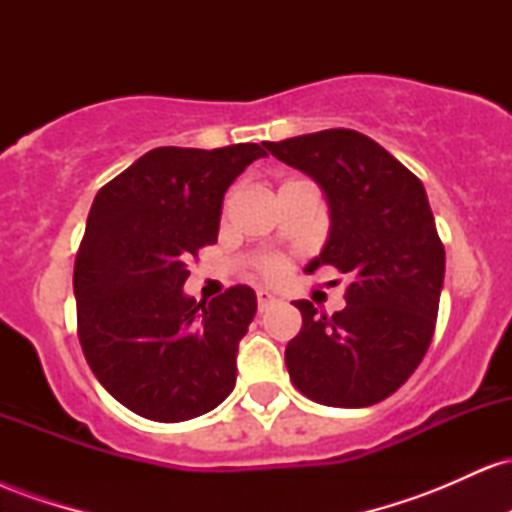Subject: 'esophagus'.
Wrapping results in <instances>:
<instances>
[{
    "mask_svg": "<svg viewBox=\"0 0 512 512\" xmlns=\"http://www.w3.org/2000/svg\"><path fill=\"white\" fill-rule=\"evenodd\" d=\"M274 303H276L274 293H269V291H264V289L257 291V308H260V313H264V310H267V308H272Z\"/></svg>",
    "mask_w": 512,
    "mask_h": 512,
    "instance_id": "obj_1",
    "label": "esophagus"
}]
</instances>
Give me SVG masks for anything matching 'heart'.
I'll return each mask as SVG.
<instances>
[{"mask_svg":"<svg viewBox=\"0 0 512 512\" xmlns=\"http://www.w3.org/2000/svg\"><path fill=\"white\" fill-rule=\"evenodd\" d=\"M260 272L264 279L281 281L286 276V272H289V260H286V257H279V255L267 257V260H262V264H260Z\"/></svg>","mask_w":512,"mask_h":512,"instance_id":"heart-1","label":"heart"}]
</instances>
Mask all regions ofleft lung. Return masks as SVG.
<instances>
[{
    "label": "left lung",
    "instance_id": "1",
    "mask_svg": "<svg viewBox=\"0 0 512 512\" xmlns=\"http://www.w3.org/2000/svg\"><path fill=\"white\" fill-rule=\"evenodd\" d=\"M269 154L322 187L330 236L308 272L351 276L346 308L317 315L296 301L303 327L286 344L293 385L317 404L370 407L399 390L433 339L445 250L421 180L354 129L264 142Z\"/></svg>",
    "mask_w": 512,
    "mask_h": 512
}]
</instances>
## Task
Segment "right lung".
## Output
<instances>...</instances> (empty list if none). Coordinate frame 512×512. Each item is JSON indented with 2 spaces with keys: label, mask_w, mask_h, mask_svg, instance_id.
Wrapping results in <instances>:
<instances>
[{
  "label": "right lung",
  "mask_w": 512,
  "mask_h": 512,
  "mask_svg": "<svg viewBox=\"0 0 512 512\" xmlns=\"http://www.w3.org/2000/svg\"><path fill=\"white\" fill-rule=\"evenodd\" d=\"M260 144L158 146L98 190L74 262L79 342L105 390L161 424L231 395L238 342L255 317L250 286L185 296L187 262L216 243L223 195Z\"/></svg>",
  "instance_id": "right-lung-1"
}]
</instances>
